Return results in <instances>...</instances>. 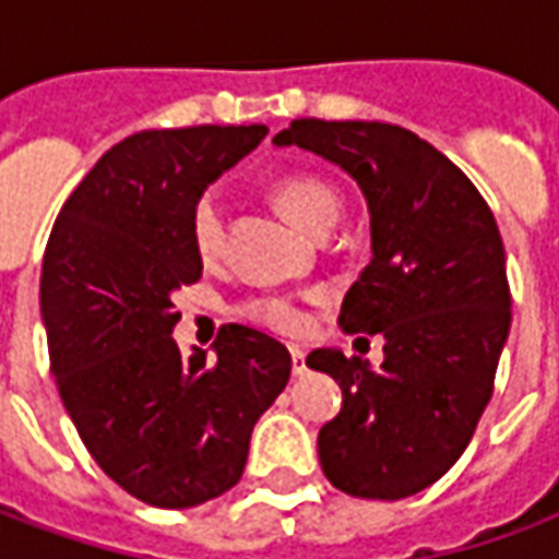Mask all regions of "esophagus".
<instances>
[{
	"label": "esophagus",
	"mask_w": 559,
	"mask_h": 559,
	"mask_svg": "<svg viewBox=\"0 0 559 559\" xmlns=\"http://www.w3.org/2000/svg\"><path fill=\"white\" fill-rule=\"evenodd\" d=\"M290 359H293V374L302 377L308 371V362H305V350L302 347H290Z\"/></svg>",
	"instance_id": "34e87169"
}]
</instances>
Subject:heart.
<instances>
[{
    "label": "heart",
    "instance_id": "obj_1",
    "mask_svg": "<svg viewBox=\"0 0 559 559\" xmlns=\"http://www.w3.org/2000/svg\"><path fill=\"white\" fill-rule=\"evenodd\" d=\"M275 200L281 212L302 227L311 236H326L341 218L338 191L314 176H284L275 182ZM188 233L200 257L218 254L224 242V206H221L218 191H203L191 203L188 215ZM239 314L254 320L260 326L281 332V335H296L305 329V311L287 296H254L239 305Z\"/></svg>",
    "mask_w": 559,
    "mask_h": 559
}]
</instances>
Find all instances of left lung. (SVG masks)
Returning <instances> with one entry per match:
<instances>
[{
  "instance_id": "obj_1",
  "label": "left lung",
  "mask_w": 559,
  "mask_h": 559,
  "mask_svg": "<svg viewBox=\"0 0 559 559\" xmlns=\"http://www.w3.org/2000/svg\"><path fill=\"white\" fill-rule=\"evenodd\" d=\"M275 143L338 164L371 212V263L338 323L350 335H383L386 359L374 371L341 350L308 356V368L344 392L317 437L320 467L338 491L365 500L425 491L467 449L509 338L497 221L476 185L407 128L293 119Z\"/></svg>"
}]
</instances>
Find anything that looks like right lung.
I'll return each mask as SVG.
<instances>
[{"label": "right lung", "instance_id": "add662e5", "mask_svg": "<svg viewBox=\"0 0 559 559\" xmlns=\"http://www.w3.org/2000/svg\"><path fill=\"white\" fill-rule=\"evenodd\" d=\"M266 126L140 131L107 148L56 215L41 266L50 371L110 479L158 509H191L242 479L257 419L290 380L281 341L230 323L215 359L182 356L173 290L203 260L188 215Z\"/></svg>", "mask_w": 559, "mask_h": 559}]
</instances>
